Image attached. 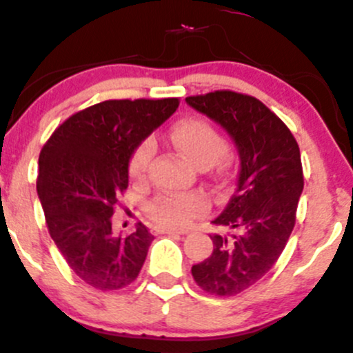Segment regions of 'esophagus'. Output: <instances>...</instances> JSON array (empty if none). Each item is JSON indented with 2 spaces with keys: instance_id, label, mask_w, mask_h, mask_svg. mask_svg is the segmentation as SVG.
I'll use <instances>...</instances> for the list:
<instances>
[{
  "instance_id": "esophagus-1",
  "label": "esophagus",
  "mask_w": 353,
  "mask_h": 353,
  "mask_svg": "<svg viewBox=\"0 0 353 353\" xmlns=\"http://www.w3.org/2000/svg\"><path fill=\"white\" fill-rule=\"evenodd\" d=\"M155 232H157V233H167V235H184V233H186V230L169 228V226H155Z\"/></svg>"
}]
</instances>
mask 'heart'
<instances>
[{"instance_id":"heart-1","label":"heart","mask_w":353,"mask_h":353,"mask_svg":"<svg viewBox=\"0 0 353 353\" xmlns=\"http://www.w3.org/2000/svg\"><path fill=\"white\" fill-rule=\"evenodd\" d=\"M172 142L177 150L194 162L196 165H210L216 161L225 148V142L220 133L201 118H186L174 125ZM152 157V143L143 142L133 150L128 162V174L133 181H142L145 177L148 162ZM205 208L201 198L194 194L161 196L155 199L148 211L152 218L162 225L181 226L192 214L199 213Z\"/></svg>"}]
</instances>
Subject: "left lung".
<instances>
[{
	"instance_id": "left-lung-1",
	"label": "left lung",
	"mask_w": 353,
	"mask_h": 353,
	"mask_svg": "<svg viewBox=\"0 0 353 353\" xmlns=\"http://www.w3.org/2000/svg\"><path fill=\"white\" fill-rule=\"evenodd\" d=\"M186 103L226 130L240 157L236 188L211 223L213 254L191 272L210 294L235 296L265 276L296 223L304 179L301 154L279 117L254 96L214 91Z\"/></svg>"
}]
</instances>
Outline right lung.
<instances>
[{"mask_svg":"<svg viewBox=\"0 0 353 353\" xmlns=\"http://www.w3.org/2000/svg\"><path fill=\"white\" fill-rule=\"evenodd\" d=\"M179 106L177 98L110 99L77 111L43 145L37 192L49 233L70 269L101 291L132 284L154 235L137 225L113 235L111 216L128 188L133 150Z\"/></svg>","mask_w":353,"mask_h":353,"instance_id":"1","label":"right lung"}]
</instances>
